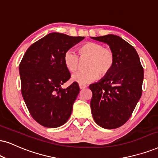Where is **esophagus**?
<instances>
[{"label":"esophagus","mask_w":158,"mask_h":158,"mask_svg":"<svg viewBox=\"0 0 158 158\" xmlns=\"http://www.w3.org/2000/svg\"><path fill=\"white\" fill-rule=\"evenodd\" d=\"M79 88H80L81 89H85L86 87H87V85H83V84H79Z\"/></svg>","instance_id":"1"}]
</instances>
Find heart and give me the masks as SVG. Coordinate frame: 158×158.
<instances>
[{"label":"heart","mask_w":158,"mask_h":158,"mask_svg":"<svg viewBox=\"0 0 158 158\" xmlns=\"http://www.w3.org/2000/svg\"><path fill=\"white\" fill-rule=\"evenodd\" d=\"M81 57H89L87 63L88 69L81 70L73 73L72 81L79 84H89L98 79L99 75H106L112 69L114 56L110 49L103 47L101 44L87 42L79 48ZM64 63L70 71H77L79 65L78 54L73 49H69L64 54Z\"/></svg>","instance_id":"obj_1"}]
</instances>
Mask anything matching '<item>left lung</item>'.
<instances>
[{"instance_id": "left-lung-1", "label": "left lung", "mask_w": 158, "mask_h": 158, "mask_svg": "<svg viewBox=\"0 0 158 158\" xmlns=\"http://www.w3.org/2000/svg\"><path fill=\"white\" fill-rule=\"evenodd\" d=\"M91 39L109 45L114 56L111 71L89 85L92 114L99 126L114 129L128 120L141 98L143 69L134 47L121 37L109 34Z\"/></svg>"}]
</instances>
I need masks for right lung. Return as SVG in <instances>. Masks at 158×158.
<instances>
[{
	"label": "right lung",
	"mask_w": 158,
	"mask_h": 158,
	"mask_svg": "<svg viewBox=\"0 0 158 158\" xmlns=\"http://www.w3.org/2000/svg\"><path fill=\"white\" fill-rule=\"evenodd\" d=\"M85 37L51 33L33 44L19 66L22 95L33 119L46 127L64 125L79 93L77 82L65 89L61 85L71 74L64 54Z\"/></svg>",
	"instance_id": "obj_1"
}]
</instances>
